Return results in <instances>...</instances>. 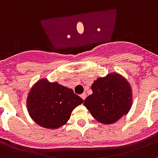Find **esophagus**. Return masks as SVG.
<instances>
[{"label":"esophagus","mask_w":158,"mask_h":158,"mask_svg":"<svg viewBox=\"0 0 158 158\" xmlns=\"http://www.w3.org/2000/svg\"><path fill=\"white\" fill-rule=\"evenodd\" d=\"M81 98H82L84 101L85 100V98H86V94H85V93H83L82 95H81Z\"/></svg>","instance_id":"34e87169"}]
</instances>
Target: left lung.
<instances>
[{"label":"left lung","mask_w":158,"mask_h":158,"mask_svg":"<svg viewBox=\"0 0 158 158\" xmlns=\"http://www.w3.org/2000/svg\"><path fill=\"white\" fill-rule=\"evenodd\" d=\"M92 94L84 105L95 118L105 124L118 121L132 105V92L128 81L118 73L99 78L91 85Z\"/></svg>","instance_id":"left-lung-1"}]
</instances>
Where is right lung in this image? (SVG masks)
Instances as JSON below:
<instances>
[{"label": "right lung", "mask_w": 158, "mask_h": 158, "mask_svg": "<svg viewBox=\"0 0 158 158\" xmlns=\"http://www.w3.org/2000/svg\"><path fill=\"white\" fill-rule=\"evenodd\" d=\"M84 102L80 96L57 82L40 79L33 86L27 98L30 117L41 127L57 129L69 121L72 111Z\"/></svg>", "instance_id": "add662e5"}]
</instances>
